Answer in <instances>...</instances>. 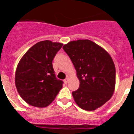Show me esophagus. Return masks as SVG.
Instances as JSON below:
<instances>
[{
    "instance_id": "esophagus-1",
    "label": "esophagus",
    "mask_w": 134,
    "mask_h": 134,
    "mask_svg": "<svg viewBox=\"0 0 134 134\" xmlns=\"http://www.w3.org/2000/svg\"><path fill=\"white\" fill-rule=\"evenodd\" d=\"M68 81H69V79H68V78H66V79H65L64 80V82L65 84L68 83Z\"/></svg>"
}]
</instances>
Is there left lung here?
<instances>
[{"mask_svg": "<svg viewBox=\"0 0 134 134\" xmlns=\"http://www.w3.org/2000/svg\"><path fill=\"white\" fill-rule=\"evenodd\" d=\"M63 49L80 81L79 89L72 93L76 103L86 111L101 107L111 99L115 86V67L111 55L88 40L70 41Z\"/></svg>", "mask_w": 134, "mask_h": 134, "instance_id": "8db88e82", "label": "left lung"}]
</instances>
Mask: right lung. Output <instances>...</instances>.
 <instances>
[{"label":"right lung","mask_w":134,"mask_h":134,"mask_svg":"<svg viewBox=\"0 0 134 134\" xmlns=\"http://www.w3.org/2000/svg\"><path fill=\"white\" fill-rule=\"evenodd\" d=\"M63 44L49 40L33 46L19 62L15 85L21 98L29 105L46 107L55 99L63 81L55 77L52 61Z\"/></svg>","instance_id":"add662e5"}]
</instances>
